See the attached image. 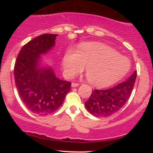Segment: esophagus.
Segmentation results:
<instances>
[{"mask_svg":"<svg viewBox=\"0 0 153 153\" xmlns=\"http://www.w3.org/2000/svg\"><path fill=\"white\" fill-rule=\"evenodd\" d=\"M79 85V83H78V82H72V87H77Z\"/></svg>","mask_w":153,"mask_h":153,"instance_id":"obj_1","label":"esophagus"}]
</instances>
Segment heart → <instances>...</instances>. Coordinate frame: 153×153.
<instances>
[{
  "label": "heart",
  "mask_w": 153,
  "mask_h": 153,
  "mask_svg": "<svg viewBox=\"0 0 153 153\" xmlns=\"http://www.w3.org/2000/svg\"><path fill=\"white\" fill-rule=\"evenodd\" d=\"M63 73L72 78L85 66L88 80L96 86L112 85L124 76L130 68V62L117 51L97 42L81 43L76 51L69 50L62 61Z\"/></svg>",
  "instance_id": "obj_1"
}]
</instances>
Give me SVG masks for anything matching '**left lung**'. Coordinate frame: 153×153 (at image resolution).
<instances>
[{"label":"left lung","instance_id":"8db88e82","mask_svg":"<svg viewBox=\"0 0 153 153\" xmlns=\"http://www.w3.org/2000/svg\"><path fill=\"white\" fill-rule=\"evenodd\" d=\"M136 78L135 71L127 81L114 87L103 90L95 89L89 99L85 101V108L91 114L97 117H107L117 113L130 97Z\"/></svg>","mask_w":153,"mask_h":153}]
</instances>
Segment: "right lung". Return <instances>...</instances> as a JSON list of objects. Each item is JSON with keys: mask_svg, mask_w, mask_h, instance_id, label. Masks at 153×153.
Instances as JSON below:
<instances>
[{"mask_svg": "<svg viewBox=\"0 0 153 153\" xmlns=\"http://www.w3.org/2000/svg\"><path fill=\"white\" fill-rule=\"evenodd\" d=\"M57 35L42 34L24 45L14 65L15 83L21 99L28 109L41 116L55 111L71 91V82L57 78L51 68L38 67L39 55L54 46Z\"/></svg>", "mask_w": 153, "mask_h": 153, "instance_id": "1", "label": "right lung"}]
</instances>
